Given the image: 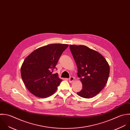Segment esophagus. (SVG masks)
<instances>
[{
  "label": "esophagus",
  "mask_w": 130,
  "mask_h": 130,
  "mask_svg": "<svg viewBox=\"0 0 130 130\" xmlns=\"http://www.w3.org/2000/svg\"><path fill=\"white\" fill-rule=\"evenodd\" d=\"M74 80H75V78H74V77H71L69 78V82H70V83H72V82L74 81Z\"/></svg>",
  "instance_id": "34e87169"
}]
</instances>
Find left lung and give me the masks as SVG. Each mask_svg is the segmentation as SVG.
Listing matches in <instances>:
<instances>
[{
  "instance_id": "1",
  "label": "left lung",
  "mask_w": 130,
  "mask_h": 130,
  "mask_svg": "<svg viewBox=\"0 0 130 130\" xmlns=\"http://www.w3.org/2000/svg\"><path fill=\"white\" fill-rule=\"evenodd\" d=\"M78 68L83 89L77 94L90 98L99 93L107 83L110 72L105 58L97 51L84 45H70Z\"/></svg>"
}]
</instances>
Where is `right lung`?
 <instances>
[{
  "label": "right lung",
  "instance_id": "1",
  "mask_svg": "<svg viewBox=\"0 0 130 130\" xmlns=\"http://www.w3.org/2000/svg\"><path fill=\"white\" fill-rule=\"evenodd\" d=\"M68 44H53L40 47L24 60L21 68L22 80L34 95L46 98L53 94L62 80L53 74L61 54Z\"/></svg>",
  "mask_w": 130,
  "mask_h": 130
}]
</instances>
